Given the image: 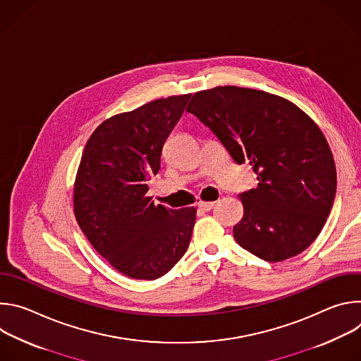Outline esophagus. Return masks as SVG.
<instances>
[{"instance_id":"esophagus-1","label":"esophagus","mask_w":361,"mask_h":361,"mask_svg":"<svg viewBox=\"0 0 361 361\" xmlns=\"http://www.w3.org/2000/svg\"><path fill=\"white\" fill-rule=\"evenodd\" d=\"M214 204H216V201H200L198 202V207L201 210H204V212H209V210H212L214 207Z\"/></svg>"}]
</instances>
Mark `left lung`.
Returning <instances> with one entry per match:
<instances>
[{"instance_id":"obj_1","label":"left lung","mask_w":361,"mask_h":361,"mask_svg":"<svg viewBox=\"0 0 361 361\" xmlns=\"http://www.w3.org/2000/svg\"><path fill=\"white\" fill-rule=\"evenodd\" d=\"M185 110L257 174V187L238 195L244 214L235 241L271 263L304 251L323 230L337 187L333 152L316 121L287 98L235 85L197 91Z\"/></svg>"}]
</instances>
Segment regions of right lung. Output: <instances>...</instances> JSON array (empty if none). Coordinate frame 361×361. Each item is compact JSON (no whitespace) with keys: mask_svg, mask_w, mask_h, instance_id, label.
<instances>
[{"mask_svg":"<svg viewBox=\"0 0 361 361\" xmlns=\"http://www.w3.org/2000/svg\"><path fill=\"white\" fill-rule=\"evenodd\" d=\"M188 98H159L113 116L94 130L82 151L73 191L75 220L95 251L130 279H160L191 240L197 210H173L147 194Z\"/></svg>","mask_w":361,"mask_h":361,"instance_id":"obj_1","label":"right lung"}]
</instances>
